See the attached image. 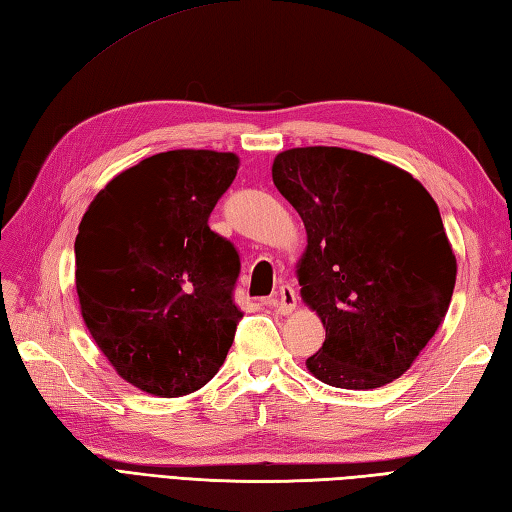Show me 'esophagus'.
<instances>
[{"label":"esophagus","mask_w":512,"mask_h":512,"mask_svg":"<svg viewBox=\"0 0 512 512\" xmlns=\"http://www.w3.org/2000/svg\"><path fill=\"white\" fill-rule=\"evenodd\" d=\"M268 305L272 307V310H277L279 314H292L296 310V292L292 285H281V288L270 296L268 299Z\"/></svg>","instance_id":"34e87169"}]
</instances>
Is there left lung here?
Wrapping results in <instances>:
<instances>
[{"label":"left lung","mask_w":512,"mask_h":512,"mask_svg":"<svg viewBox=\"0 0 512 512\" xmlns=\"http://www.w3.org/2000/svg\"><path fill=\"white\" fill-rule=\"evenodd\" d=\"M272 181L305 224L296 279L325 327L307 371L347 390L390 384L454 294L456 255L434 198L397 165L336 146L279 152Z\"/></svg>","instance_id":"left-lung-1"}]
</instances>
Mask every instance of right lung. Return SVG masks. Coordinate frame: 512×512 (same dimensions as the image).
I'll return each instance as SVG.
<instances>
[{"label": "right lung", "mask_w": 512, "mask_h": 512, "mask_svg": "<svg viewBox=\"0 0 512 512\" xmlns=\"http://www.w3.org/2000/svg\"><path fill=\"white\" fill-rule=\"evenodd\" d=\"M237 168L233 152H159L113 176L82 216V320L115 373L148 395L202 388L233 344L240 257L207 220Z\"/></svg>", "instance_id": "obj_1"}]
</instances>
